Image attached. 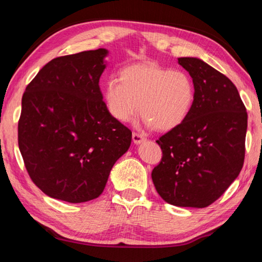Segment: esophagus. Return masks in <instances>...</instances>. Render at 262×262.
<instances>
[{"instance_id": "obj_1", "label": "esophagus", "mask_w": 262, "mask_h": 262, "mask_svg": "<svg viewBox=\"0 0 262 262\" xmlns=\"http://www.w3.org/2000/svg\"><path fill=\"white\" fill-rule=\"evenodd\" d=\"M132 140H134V143L136 145H139L141 143H144L145 141V137L143 135L140 134H136V132H134V135H132Z\"/></svg>"}]
</instances>
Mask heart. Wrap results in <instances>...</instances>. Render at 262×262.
<instances>
[{"label": "heart", "mask_w": 262, "mask_h": 262, "mask_svg": "<svg viewBox=\"0 0 262 262\" xmlns=\"http://www.w3.org/2000/svg\"><path fill=\"white\" fill-rule=\"evenodd\" d=\"M108 112L118 122H131L139 113L155 130L170 131L184 123L195 102V85L186 72L153 63L125 67L117 79L104 85Z\"/></svg>", "instance_id": "heart-1"}]
</instances>
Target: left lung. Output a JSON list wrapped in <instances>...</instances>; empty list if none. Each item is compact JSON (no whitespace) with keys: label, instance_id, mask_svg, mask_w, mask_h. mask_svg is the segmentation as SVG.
<instances>
[{"label":"left lung","instance_id":"left-lung-1","mask_svg":"<svg viewBox=\"0 0 262 262\" xmlns=\"http://www.w3.org/2000/svg\"><path fill=\"white\" fill-rule=\"evenodd\" d=\"M178 64L194 81L195 102L186 121L157 141L163 157L152 180L166 203L204 208L239 175L247 113L228 77L196 57H181Z\"/></svg>","mask_w":262,"mask_h":262}]
</instances>
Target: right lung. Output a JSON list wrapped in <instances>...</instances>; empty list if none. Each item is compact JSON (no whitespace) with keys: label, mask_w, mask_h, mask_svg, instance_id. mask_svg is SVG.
Segmentation results:
<instances>
[{"label":"right lung","mask_w":262,"mask_h":262,"mask_svg":"<svg viewBox=\"0 0 262 262\" xmlns=\"http://www.w3.org/2000/svg\"><path fill=\"white\" fill-rule=\"evenodd\" d=\"M108 50L56 57L27 85L18 145L34 184L50 198L78 204L98 198L132 132L103 102L99 80Z\"/></svg>","instance_id":"right-lung-1"}]
</instances>
